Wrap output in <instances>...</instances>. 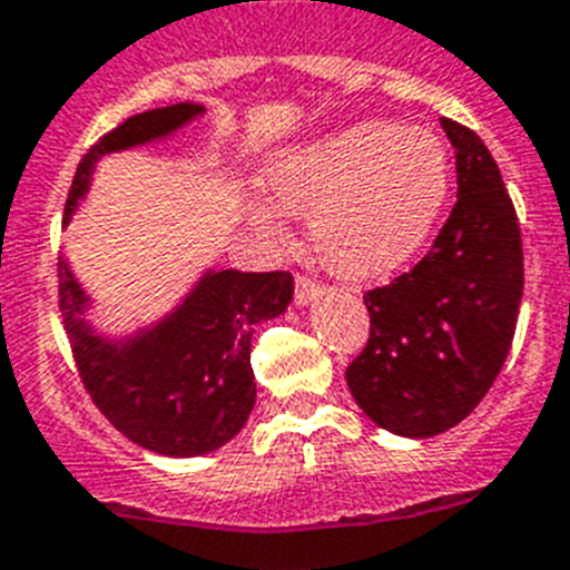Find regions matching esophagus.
<instances>
[{
    "label": "esophagus",
    "mask_w": 570,
    "mask_h": 570,
    "mask_svg": "<svg viewBox=\"0 0 570 570\" xmlns=\"http://www.w3.org/2000/svg\"><path fill=\"white\" fill-rule=\"evenodd\" d=\"M318 295H322V286L313 284L309 277H298V281H295V304H298V307H307L309 301H315Z\"/></svg>",
    "instance_id": "34e87169"
}]
</instances>
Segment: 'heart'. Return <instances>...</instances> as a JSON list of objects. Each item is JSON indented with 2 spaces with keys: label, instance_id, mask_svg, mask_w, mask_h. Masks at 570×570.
<instances>
[{
  "label": "heart",
  "instance_id": "1",
  "mask_svg": "<svg viewBox=\"0 0 570 570\" xmlns=\"http://www.w3.org/2000/svg\"><path fill=\"white\" fill-rule=\"evenodd\" d=\"M266 190L269 199L248 203L261 232H281L284 214L309 219V246L324 269L376 281L432 240L452 196V159L432 130L356 121L277 153Z\"/></svg>",
  "mask_w": 570,
  "mask_h": 570
}]
</instances>
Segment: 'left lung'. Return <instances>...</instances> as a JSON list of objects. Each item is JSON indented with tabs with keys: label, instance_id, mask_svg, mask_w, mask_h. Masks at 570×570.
I'll return each instance as SVG.
<instances>
[{
	"label": "left lung",
	"instance_id": "1",
	"mask_svg": "<svg viewBox=\"0 0 570 570\" xmlns=\"http://www.w3.org/2000/svg\"><path fill=\"white\" fill-rule=\"evenodd\" d=\"M440 124L455 147L458 203L432 252L365 295L371 338L347 367L358 409L400 438H434L470 417L510 353L524 289L499 165L470 127Z\"/></svg>",
	"mask_w": 570,
	"mask_h": 570
}]
</instances>
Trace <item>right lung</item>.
<instances>
[{"label": "right lung", "mask_w": 570, "mask_h": 570, "mask_svg": "<svg viewBox=\"0 0 570 570\" xmlns=\"http://www.w3.org/2000/svg\"><path fill=\"white\" fill-rule=\"evenodd\" d=\"M205 115L181 100L115 127L86 153L66 199L63 226L89 194L95 165L109 153L156 145ZM60 309L80 380L104 417L138 446L167 458L217 452L237 438L255 409L252 336L293 301L289 272L205 269L176 307L127 333L95 327L86 293L60 255Z\"/></svg>", "instance_id": "add662e5"}]
</instances>
